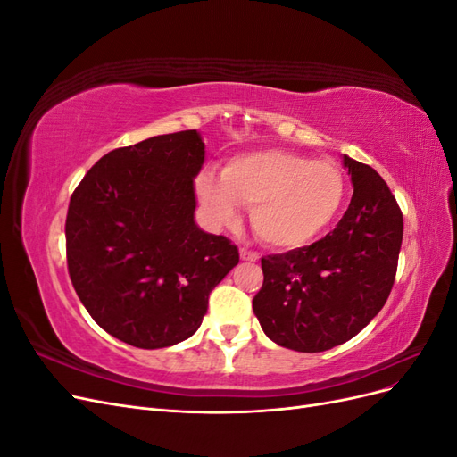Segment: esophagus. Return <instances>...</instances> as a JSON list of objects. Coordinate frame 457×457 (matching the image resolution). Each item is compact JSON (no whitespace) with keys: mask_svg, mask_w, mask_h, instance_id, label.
Segmentation results:
<instances>
[{"mask_svg":"<svg viewBox=\"0 0 457 457\" xmlns=\"http://www.w3.org/2000/svg\"><path fill=\"white\" fill-rule=\"evenodd\" d=\"M240 259L242 261H257L259 259V253L252 252V250H245V247H242L240 250Z\"/></svg>","mask_w":457,"mask_h":457,"instance_id":"1","label":"esophagus"}]
</instances>
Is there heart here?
Segmentation results:
<instances>
[{
  "label": "heart",
  "mask_w": 457,
  "mask_h": 457,
  "mask_svg": "<svg viewBox=\"0 0 457 457\" xmlns=\"http://www.w3.org/2000/svg\"><path fill=\"white\" fill-rule=\"evenodd\" d=\"M196 190L217 223H234L238 204L247 205L262 242L295 250L334 223L345 200V177L334 162L269 148L232 156L220 175L202 171Z\"/></svg>",
  "instance_id": "b5f03b06"
}]
</instances>
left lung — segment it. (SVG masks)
Segmentation results:
<instances>
[{"label":"left lung","mask_w":457,"mask_h":457,"mask_svg":"<svg viewBox=\"0 0 457 457\" xmlns=\"http://www.w3.org/2000/svg\"><path fill=\"white\" fill-rule=\"evenodd\" d=\"M354 187L349 210L322 240L261 259L253 312L267 337L299 353L353 339L376 316L396 274L403 213L370 165L343 154Z\"/></svg>","instance_id":"1"}]
</instances>
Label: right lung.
<instances>
[{"instance_id":"add662e5","label":"right lung","mask_w":457,"mask_h":457,"mask_svg":"<svg viewBox=\"0 0 457 457\" xmlns=\"http://www.w3.org/2000/svg\"><path fill=\"white\" fill-rule=\"evenodd\" d=\"M205 162L196 129L108 152L74 190L66 259L76 294L110 336L163 349L196 334L238 247L195 220Z\"/></svg>"}]
</instances>
